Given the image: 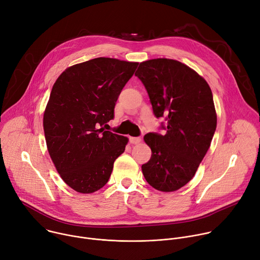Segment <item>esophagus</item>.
<instances>
[{"instance_id":"1","label":"esophagus","mask_w":260,"mask_h":260,"mask_svg":"<svg viewBox=\"0 0 260 260\" xmlns=\"http://www.w3.org/2000/svg\"><path fill=\"white\" fill-rule=\"evenodd\" d=\"M142 141V139L140 137H129V142L132 144H139Z\"/></svg>"}]
</instances>
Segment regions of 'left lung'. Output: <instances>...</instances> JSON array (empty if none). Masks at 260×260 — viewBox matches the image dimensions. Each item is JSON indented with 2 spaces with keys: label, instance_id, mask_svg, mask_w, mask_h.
I'll list each match as a JSON object with an SVG mask.
<instances>
[{
  "label": "left lung",
  "instance_id": "8db88e82",
  "mask_svg": "<svg viewBox=\"0 0 260 260\" xmlns=\"http://www.w3.org/2000/svg\"><path fill=\"white\" fill-rule=\"evenodd\" d=\"M135 75L149 95L154 116L167 121L160 125L166 135L144 137L152 154L142 166L143 175L157 190H178L193 178L216 131L211 88L196 71L175 59L143 61Z\"/></svg>",
  "mask_w": 260,
  "mask_h": 260
}]
</instances>
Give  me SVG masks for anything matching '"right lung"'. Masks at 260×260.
Returning <instances> with one entry per match:
<instances>
[{
  "mask_svg": "<svg viewBox=\"0 0 260 260\" xmlns=\"http://www.w3.org/2000/svg\"><path fill=\"white\" fill-rule=\"evenodd\" d=\"M138 62L98 57L68 68L53 84L43 126L49 155L67 185L91 193L108 182L127 138L105 131Z\"/></svg>",
  "mask_w": 260,
  "mask_h": 260,
  "instance_id": "1",
  "label": "right lung"
}]
</instances>
